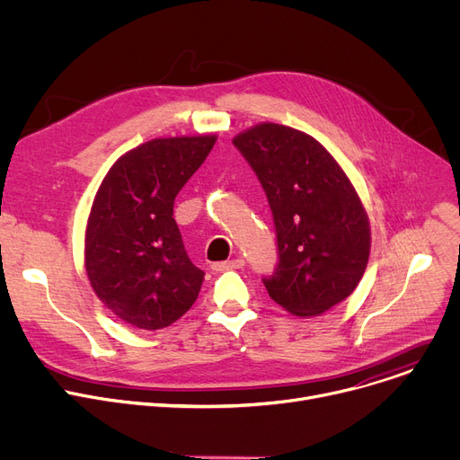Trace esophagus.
Listing matches in <instances>:
<instances>
[{
    "label": "esophagus",
    "mask_w": 460,
    "mask_h": 460,
    "mask_svg": "<svg viewBox=\"0 0 460 460\" xmlns=\"http://www.w3.org/2000/svg\"><path fill=\"white\" fill-rule=\"evenodd\" d=\"M243 265H245V261H243L241 258H235V260H228V261L211 263V269L213 271H230V269H239Z\"/></svg>",
    "instance_id": "obj_1"
}]
</instances>
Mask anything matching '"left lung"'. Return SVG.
<instances>
[{"label": "left lung", "mask_w": 460, "mask_h": 460, "mask_svg": "<svg viewBox=\"0 0 460 460\" xmlns=\"http://www.w3.org/2000/svg\"><path fill=\"white\" fill-rule=\"evenodd\" d=\"M273 211L279 265L269 296L299 317L331 310L358 286L369 258V219L331 152L312 135L261 122L234 137Z\"/></svg>", "instance_id": "1"}]
</instances>
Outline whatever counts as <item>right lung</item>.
Here are the masks:
<instances>
[{"instance_id":"right-lung-1","label":"right lung","mask_w":460,"mask_h":460,"mask_svg":"<svg viewBox=\"0 0 460 460\" xmlns=\"http://www.w3.org/2000/svg\"><path fill=\"white\" fill-rule=\"evenodd\" d=\"M217 135L152 139L102 180L85 232V269L98 299L128 325L165 329L197 301L204 271L189 260L174 199Z\"/></svg>"}]
</instances>
